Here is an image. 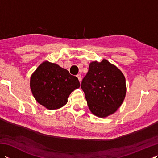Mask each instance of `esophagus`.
Here are the masks:
<instances>
[{"mask_svg": "<svg viewBox=\"0 0 158 158\" xmlns=\"http://www.w3.org/2000/svg\"><path fill=\"white\" fill-rule=\"evenodd\" d=\"M77 78H78L79 82H81V75H80V74H79V75H77Z\"/></svg>", "mask_w": 158, "mask_h": 158, "instance_id": "obj_1", "label": "esophagus"}]
</instances>
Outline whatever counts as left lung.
<instances>
[{
    "label": "left lung",
    "instance_id": "obj_1",
    "mask_svg": "<svg viewBox=\"0 0 158 158\" xmlns=\"http://www.w3.org/2000/svg\"><path fill=\"white\" fill-rule=\"evenodd\" d=\"M90 111L101 118L117 111L126 94V79L122 72L108 60L93 61L81 82Z\"/></svg>",
    "mask_w": 158,
    "mask_h": 158
}]
</instances>
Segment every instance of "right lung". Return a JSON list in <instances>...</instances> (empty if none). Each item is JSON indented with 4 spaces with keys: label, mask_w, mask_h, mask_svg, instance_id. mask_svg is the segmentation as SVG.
Instances as JSON below:
<instances>
[{
    "label": "right lung",
    "mask_w": 158,
    "mask_h": 158,
    "mask_svg": "<svg viewBox=\"0 0 158 158\" xmlns=\"http://www.w3.org/2000/svg\"><path fill=\"white\" fill-rule=\"evenodd\" d=\"M30 87L36 102L49 110H55L66 105L70 93L79 88L80 83L66 69L45 61L32 74Z\"/></svg>",
    "instance_id": "obj_1"
}]
</instances>
